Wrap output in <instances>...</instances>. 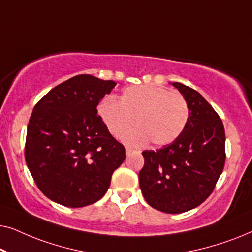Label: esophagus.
I'll list each match as a JSON object with an SVG mask.
<instances>
[{
  "label": "esophagus",
  "instance_id": "1",
  "mask_svg": "<svg viewBox=\"0 0 252 252\" xmlns=\"http://www.w3.org/2000/svg\"><path fill=\"white\" fill-rule=\"evenodd\" d=\"M134 153H135V150H133V149H130V148L126 147V155H127V156H129V155H132Z\"/></svg>",
  "mask_w": 252,
  "mask_h": 252
}]
</instances>
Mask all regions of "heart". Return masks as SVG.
Instances as JSON below:
<instances>
[{"label":"heart","mask_w":252,"mask_h":252,"mask_svg":"<svg viewBox=\"0 0 252 252\" xmlns=\"http://www.w3.org/2000/svg\"><path fill=\"white\" fill-rule=\"evenodd\" d=\"M98 115L115 137H120L134 125L136 129L126 136L132 144L150 141L161 147L178 139L187 126L189 108L180 93L155 85L130 86L124 89L119 103L105 98L99 103Z\"/></svg>","instance_id":"obj_1"}]
</instances>
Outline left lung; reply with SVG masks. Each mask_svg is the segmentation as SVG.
Returning <instances> with one entry per match:
<instances>
[{
  "label": "left lung",
  "mask_w": 252,
  "mask_h": 252,
  "mask_svg": "<svg viewBox=\"0 0 252 252\" xmlns=\"http://www.w3.org/2000/svg\"><path fill=\"white\" fill-rule=\"evenodd\" d=\"M189 108L181 135L157 150H146L139 184L148 204L165 213H182L211 195L226 160L225 128L209 102L188 86L172 84Z\"/></svg>",
  "instance_id": "obj_1"
}]
</instances>
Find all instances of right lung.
Listing matches in <instances>:
<instances>
[{
    "label": "right lung",
    "mask_w": 252,
    "mask_h": 252,
    "mask_svg": "<svg viewBox=\"0 0 252 252\" xmlns=\"http://www.w3.org/2000/svg\"><path fill=\"white\" fill-rule=\"evenodd\" d=\"M116 85L91 74L75 75L34 106L25 159L36 186L51 201L68 208L97 202L125 160V148L96 109Z\"/></svg>",
    "instance_id": "right-lung-1"
}]
</instances>
